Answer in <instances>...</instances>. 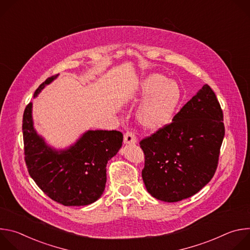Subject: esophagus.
Wrapping results in <instances>:
<instances>
[{
    "instance_id": "esophagus-1",
    "label": "esophagus",
    "mask_w": 250,
    "mask_h": 250,
    "mask_svg": "<svg viewBox=\"0 0 250 250\" xmlns=\"http://www.w3.org/2000/svg\"><path fill=\"white\" fill-rule=\"evenodd\" d=\"M125 145H134L136 142V136L131 131H127L124 136Z\"/></svg>"
}]
</instances>
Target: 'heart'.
<instances>
[{"instance_id": "heart-1", "label": "heart", "mask_w": 250, "mask_h": 250, "mask_svg": "<svg viewBox=\"0 0 250 250\" xmlns=\"http://www.w3.org/2000/svg\"><path fill=\"white\" fill-rule=\"evenodd\" d=\"M133 98L142 101L136 112L138 123L146 129L158 130L171 122L181 99V90L176 82L153 73L139 82Z\"/></svg>"}]
</instances>
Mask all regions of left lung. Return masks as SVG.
I'll return each instance as SVG.
<instances>
[{
    "mask_svg": "<svg viewBox=\"0 0 250 250\" xmlns=\"http://www.w3.org/2000/svg\"><path fill=\"white\" fill-rule=\"evenodd\" d=\"M223 121L220 103L206 84L171 124L140 141L146 155L141 176L152 197L182 201L210 181L225 136Z\"/></svg>",
    "mask_w": 250,
    "mask_h": 250,
    "instance_id": "obj_1",
    "label": "left lung"
}]
</instances>
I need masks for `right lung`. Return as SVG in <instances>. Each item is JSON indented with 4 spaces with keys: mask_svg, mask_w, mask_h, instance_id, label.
I'll use <instances>...</instances> for the list:
<instances>
[{
    "mask_svg": "<svg viewBox=\"0 0 250 250\" xmlns=\"http://www.w3.org/2000/svg\"><path fill=\"white\" fill-rule=\"evenodd\" d=\"M57 75L47 78L34 92L38 97ZM24 159L33 181L53 201L64 206H86L96 202L106 182V163L123 145L118 130H87L74 145L55 149L33 126L32 103L23 113Z\"/></svg>",
    "mask_w": 250,
    "mask_h": 250,
    "instance_id": "right-lung-1",
    "label": "right lung"
}]
</instances>
